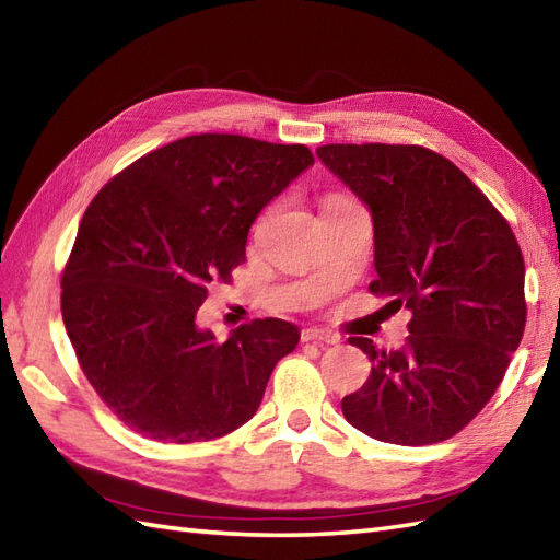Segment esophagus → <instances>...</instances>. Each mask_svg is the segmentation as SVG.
I'll use <instances>...</instances> for the list:
<instances>
[{"instance_id": "1", "label": "esophagus", "mask_w": 560, "mask_h": 560, "mask_svg": "<svg viewBox=\"0 0 560 560\" xmlns=\"http://www.w3.org/2000/svg\"><path fill=\"white\" fill-rule=\"evenodd\" d=\"M300 340L303 342H338L340 338L328 334V331H322V328H303V331H300Z\"/></svg>"}]
</instances>
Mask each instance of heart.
<instances>
[{"instance_id": "heart-1", "label": "heart", "mask_w": 560, "mask_h": 560, "mask_svg": "<svg viewBox=\"0 0 560 560\" xmlns=\"http://www.w3.org/2000/svg\"><path fill=\"white\" fill-rule=\"evenodd\" d=\"M328 198H338V196H328Z\"/></svg>"}]
</instances>
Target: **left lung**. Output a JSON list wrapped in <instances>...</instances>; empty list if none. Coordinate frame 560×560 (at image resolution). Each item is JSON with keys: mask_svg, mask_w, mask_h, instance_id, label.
<instances>
[{"mask_svg": "<svg viewBox=\"0 0 560 560\" xmlns=\"http://www.w3.org/2000/svg\"><path fill=\"white\" fill-rule=\"evenodd\" d=\"M322 163L374 218V295L411 310L405 348L369 338L371 374L342 417L393 444L450 440L504 381L525 331V262L511 226L450 158L417 143H326Z\"/></svg>", "mask_w": 560, "mask_h": 560, "instance_id": "1", "label": "left lung"}]
</instances>
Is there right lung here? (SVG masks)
Wrapping results in <instances>:
<instances>
[{
  "label": "right lung",
  "mask_w": 560,
  "mask_h": 560,
  "mask_svg": "<svg viewBox=\"0 0 560 560\" xmlns=\"http://www.w3.org/2000/svg\"><path fill=\"white\" fill-rule=\"evenodd\" d=\"M312 163L305 143L191 135L92 198L61 275V314L82 374L135 433L186 444L253 419L298 328L253 319L222 342L196 312L246 260L260 210Z\"/></svg>",
  "instance_id": "1"
}]
</instances>
